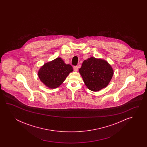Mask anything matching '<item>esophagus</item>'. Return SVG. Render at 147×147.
Listing matches in <instances>:
<instances>
[{"label":"esophagus","mask_w":147,"mask_h":147,"mask_svg":"<svg viewBox=\"0 0 147 147\" xmlns=\"http://www.w3.org/2000/svg\"><path fill=\"white\" fill-rule=\"evenodd\" d=\"M78 67L77 66H74V70H75V71H78Z\"/></svg>","instance_id":"34e87169"}]
</instances>
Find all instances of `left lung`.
Masks as SVG:
<instances>
[{"label": "left lung", "instance_id": "left-lung-1", "mask_svg": "<svg viewBox=\"0 0 147 147\" xmlns=\"http://www.w3.org/2000/svg\"><path fill=\"white\" fill-rule=\"evenodd\" d=\"M84 84L92 91H98L106 87L113 75V70L109 63L94 57L85 60L79 70Z\"/></svg>", "mask_w": 147, "mask_h": 147}]
</instances>
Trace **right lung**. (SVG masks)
I'll use <instances>...</instances> for the list:
<instances>
[{
	"instance_id": "obj_1",
	"label": "right lung",
	"mask_w": 147,
	"mask_h": 147,
	"mask_svg": "<svg viewBox=\"0 0 147 147\" xmlns=\"http://www.w3.org/2000/svg\"><path fill=\"white\" fill-rule=\"evenodd\" d=\"M72 71V66L67 65L61 58L58 57L41 66L38 75L40 81L47 87L55 89L59 87Z\"/></svg>"
}]
</instances>
